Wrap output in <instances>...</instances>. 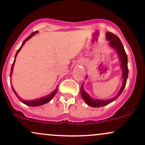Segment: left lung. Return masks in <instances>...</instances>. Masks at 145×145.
<instances>
[{"label":"left lung","instance_id":"obj_1","mask_svg":"<svg viewBox=\"0 0 145 145\" xmlns=\"http://www.w3.org/2000/svg\"><path fill=\"white\" fill-rule=\"evenodd\" d=\"M106 40L109 41L108 46L112 49L114 50L116 52V55L118 56L119 61H120L121 65L120 67L122 69V78L123 82L121 87L119 89V92L116 94V95L114 96V97L110 98L108 99H94V98L91 97L87 93L84 91V82L83 83L82 86H81L80 93L81 95H82V99L85 101V103L88 106H91L93 108L101 107V106H104L106 105L110 104L111 102L116 100L118 97L120 96V95L122 93L123 91L125 89V86L126 82H127V79L128 77V67H127V56L126 54L125 51L124 47L123 44H121V41L119 38L117 36L114 35L113 33L110 32H107L106 34ZM88 76H86V78Z\"/></svg>","mask_w":145,"mask_h":145}]
</instances>
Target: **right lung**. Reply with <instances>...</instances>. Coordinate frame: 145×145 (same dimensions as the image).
I'll use <instances>...</instances> for the list:
<instances>
[{
  "label": "right lung",
  "instance_id": "1",
  "mask_svg": "<svg viewBox=\"0 0 145 145\" xmlns=\"http://www.w3.org/2000/svg\"><path fill=\"white\" fill-rule=\"evenodd\" d=\"M38 33V31H35V32L31 33L30 35L27 38H26L25 40L23 41L22 44L21 45L20 48L18 49V50L17 51V52H16V56H15V59L14 61V63H13L12 64V66H11V73H10V77H11L12 76V74H13V70H14V64H15V62H16V56H17L18 52H19L20 51V50L22 49V48L23 47V46L25 44V43L28 40H29L30 39H31V37H32L33 36H34L35 35L37 34V33ZM58 86H57L56 87V89L54 90V91H52V92L50 93V94L47 95L46 96H44V97H40V98H37V99H32V100H25L24 99H22V98L20 97L19 95H18L17 93L16 92V91H15V89L13 88V86L11 85V88H12L13 89V91H14V93H15V95H16V97L18 98V99H19L20 101H21V102H22L23 104L27 105V106H33V107H36V106H42V105H44L45 104H47L48 102H49L52 99L53 97H54V95H55V94L56 93V92H57L58 91Z\"/></svg>",
  "mask_w": 145,
  "mask_h": 145
}]
</instances>
